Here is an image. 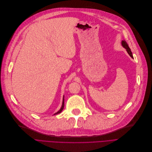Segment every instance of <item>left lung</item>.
Instances as JSON below:
<instances>
[{"label":"left lung","mask_w":152,"mask_h":152,"mask_svg":"<svg viewBox=\"0 0 152 152\" xmlns=\"http://www.w3.org/2000/svg\"><path fill=\"white\" fill-rule=\"evenodd\" d=\"M121 45H122V47H123L124 48H125V49H126V51L127 52V53L129 54V55L130 56H131V57H132V58H134L133 55H132V53L131 50V49L129 48V47L128 45L127 44L126 41L125 40H122V41H121Z\"/></svg>","instance_id":"8db88e82"}]
</instances>
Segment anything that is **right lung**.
<instances>
[{
  "label": "right lung",
  "instance_id": "1",
  "mask_svg": "<svg viewBox=\"0 0 152 152\" xmlns=\"http://www.w3.org/2000/svg\"><path fill=\"white\" fill-rule=\"evenodd\" d=\"M64 96H63V100H62V106H61V109L59 110V111H57V113H56L54 115H55V114H59V113H61V112H62V111L63 110V109H64Z\"/></svg>",
  "mask_w": 152,
  "mask_h": 152
}]
</instances>
